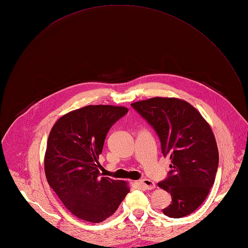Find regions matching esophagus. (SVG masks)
I'll list each match as a JSON object with an SVG mask.
<instances>
[{
    "label": "esophagus",
    "mask_w": 248,
    "mask_h": 248,
    "mask_svg": "<svg viewBox=\"0 0 248 248\" xmlns=\"http://www.w3.org/2000/svg\"><path fill=\"white\" fill-rule=\"evenodd\" d=\"M140 184L142 187H144L145 189H147V190H152V189H154V188L155 187L154 182L151 181V180H149V179H142V180H140Z\"/></svg>",
    "instance_id": "1"
}]
</instances>
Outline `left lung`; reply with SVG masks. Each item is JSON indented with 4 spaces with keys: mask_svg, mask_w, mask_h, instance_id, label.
Listing matches in <instances>:
<instances>
[{
    "mask_svg": "<svg viewBox=\"0 0 248 248\" xmlns=\"http://www.w3.org/2000/svg\"><path fill=\"white\" fill-rule=\"evenodd\" d=\"M132 107L155 128L163 155L172 162L169 177L158 183L172 197L163 213L171 218L193 213L209 194L218 168V148L210 124L180 98L157 96Z\"/></svg>",
    "mask_w": 248,
    "mask_h": 248,
    "instance_id": "8db88e82",
    "label": "left lung"
}]
</instances>
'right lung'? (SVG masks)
Returning <instances> with one entry per match:
<instances>
[{
	"instance_id": "add662e5",
	"label": "right lung",
	"mask_w": 248,
	"mask_h": 248,
	"mask_svg": "<svg viewBox=\"0 0 248 248\" xmlns=\"http://www.w3.org/2000/svg\"><path fill=\"white\" fill-rule=\"evenodd\" d=\"M124 107L86 106L62 115L52 126L44 157L48 184L77 218L99 223L129 192L126 182L99 177L98 158L110 126Z\"/></svg>"
}]
</instances>
